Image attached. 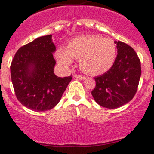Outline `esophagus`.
I'll use <instances>...</instances> for the list:
<instances>
[{
  "mask_svg": "<svg viewBox=\"0 0 154 154\" xmlns=\"http://www.w3.org/2000/svg\"><path fill=\"white\" fill-rule=\"evenodd\" d=\"M73 77H74V78H76V79H80V80H84L86 79V77H85V76L81 75H77V74H73Z\"/></svg>",
  "mask_w": 154,
  "mask_h": 154,
  "instance_id": "esophagus-1",
  "label": "esophagus"
}]
</instances>
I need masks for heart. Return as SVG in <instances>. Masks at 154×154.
Returning a JSON list of instances; mask_svg holds the SVG:
<instances>
[{
    "label": "heart",
    "instance_id": "obj_1",
    "mask_svg": "<svg viewBox=\"0 0 154 154\" xmlns=\"http://www.w3.org/2000/svg\"><path fill=\"white\" fill-rule=\"evenodd\" d=\"M57 60L64 67L72 65L73 58L79 59L81 69L92 75L106 72L113 65L116 47L112 40L99 35L75 37L68 43L66 49L59 47L55 53Z\"/></svg>",
    "mask_w": 154,
    "mask_h": 154
}]
</instances>
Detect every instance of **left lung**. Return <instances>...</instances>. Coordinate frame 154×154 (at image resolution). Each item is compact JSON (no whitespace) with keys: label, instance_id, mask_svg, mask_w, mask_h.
<instances>
[{"label":"left lung","instance_id":"1","mask_svg":"<svg viewBox=\"0 0 154 154\" xmlns=\"http://www.w3.org/2000/svg\"><path fill=\"white\" fill-rule=\"evenodd\" d=\"M116 44L117 56L109 71L95 78L92 91L95 101L107 109L126 104L135 96L141 75L140 61L133 48L120 41Z\"/></svg>","mask_w":154,"mask_h":154}]
</instances>
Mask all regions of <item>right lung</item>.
<instances>
[{
    "mask_svg": "<svg viewBox=\"0 0 154 154\" xmlns=\"http://www.w3.org/2000/svg\"><path fill=\"white\" fill-rule=\"evenodd\" d=\"M51 36L39 37L20 48L11 65L17 99L36 112L54 108L72 80V75L61 78L54 73L55 45Z\"/></svg>",
    "mask_w": 154,
    "mask_h": 154,
    "instance_id": "right-lung-1",
    "label": "right lung"
}]
</instances>
